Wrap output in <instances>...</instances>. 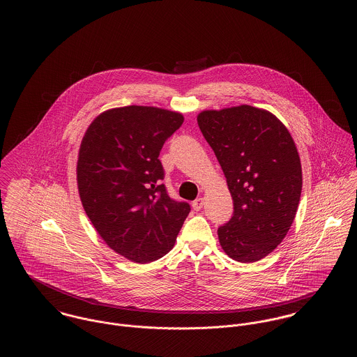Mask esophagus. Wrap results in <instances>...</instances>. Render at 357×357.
I'll list each match as a JSON object with an SVG mask.
<instances>
[{
  "mask_svg": "<svg viewBox=\"0 0 357 357\" xmlns=\"http://www.w3.org/2000/svg\"><path fill=\"white\" fill-rule=\"evenodd\" d=\"M204 198H198V199H195V201L192 202V208H194L195 211H199V210L204 207Z\"/></svg>",
  "mask_w": 357,
  "mask_h": 357,
  "instance_id": "34e87169",
  "label": "esophagus"
}]
</instances>
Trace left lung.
I'll return each instance as SVG.
<instances>
[{
    "mask_svg": "<svg viewBox=\"0 0 357 357\" xmlns=\"http://www.w3.org/2000/svg\"><path fill=\"white\" fill-rule=\"evenodd\" d=\"M197 120L234 204L218 229L222 249L238 262L259 261L282 242L300 204L303 171L293 137L272 112L246 104L202 111Z\"/></svg>",
    "mask_w": 357,
    "mask_h": 357,
    "instance_id": "left-lung-1",
    "label": "left lung"
}]
</instances>
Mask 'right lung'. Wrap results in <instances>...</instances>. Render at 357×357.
Here are the masks:
<instances>
[{"label":"right lung","mask_w":357,"mask_h":357,"mask_svg":"<svg viewBox=\"0 0 357 357\" xmlns=\"http://www.w3.org/2000/svg\"><path fill=\"white\" fill-rule=\"evenodd\" d=\"M182 123L169 109L120 107L100 114L82 140L76 171L85 213L104 242L132 262L167 255L190 213L160 185L159 153Z\"/></svg>","instance_id":"1"}]
</instances>
